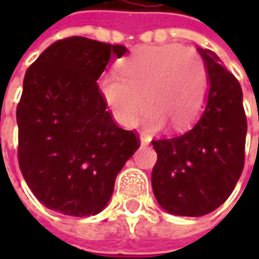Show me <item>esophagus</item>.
<instances>
[{
    "label": "esophagus",
    "instance_id": "1",
    "mask_svg": "<svg viewBox=\"0 0 259 259\" xmlns=\"http://www.w3.org/2000/svg\"><path fill=\"white\" fill-rule=\"evenodd\" d=\"M148 143H150V140H148V138H145V137H141V138H140V144L141 145H147Z\"/></svg>",
    "mask_w": 259,
    "mask_h": 259
}]
</instances>
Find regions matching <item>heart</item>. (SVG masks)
Returning <instances> with one entry per match:
<instances>
[{
    "instance_id": "obj_1",
    "label": "heart",
    "mask_w": 259,
    "mask_h": 259,
    "mask_svg": "<svg viewBox=\"0 0 259 259\" xmlns=\"http://www.w3.org/2000/svg\"><path fill=\"white\" fill-rule=\"evenodd\" d=\"M119 70L101 76L98 89L119 125L133 128L147 102L143 126L154 133L193 124L203 111L209 76L203 59L179 45L145 46L119 62Z\"/></svg>"
}]
</instances>
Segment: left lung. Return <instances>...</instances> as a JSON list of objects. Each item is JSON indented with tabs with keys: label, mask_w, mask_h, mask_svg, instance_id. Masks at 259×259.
Here are the masks:
<instances>
[{
	"label": "left lung",
	"mask_w": 259,
	"mask_h": 259,
	"mask_svg": "<svg viewBox=\"0 0 259 259\" xmlns=\"http://www.w3.org/2000/svg\"><path fill=\"white\" fill-rule=\"evenodd\" d=\"M207 76V99L183 135L153 141L151 186L158 204L176 216L213 212L232 193L245 160L246 116L239 82L212 50L197 47Z\"/></svg>",
	"instance_id": "1"
}]
</instances>
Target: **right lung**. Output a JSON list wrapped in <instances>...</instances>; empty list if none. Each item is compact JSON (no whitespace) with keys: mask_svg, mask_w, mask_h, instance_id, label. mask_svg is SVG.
Here are the masks:
<instances>
[{"mask_svg":"<svg viewBox=\"0 0 259 259\" xmlns=\"http://www.w3.org/2000/svg\"><path fill=\"white\" fill-rule=\"evenodd\" d=\"M128 52L86 37L47 47L25 72L17 106L18 163L46 207L67 216L98 214L138 138L115 124L98 89L112 59Z\"/></svg>","mask_w":259,"mask_h":259,"instance_id":"obj_1","label":"right lung"}]
</instances>
